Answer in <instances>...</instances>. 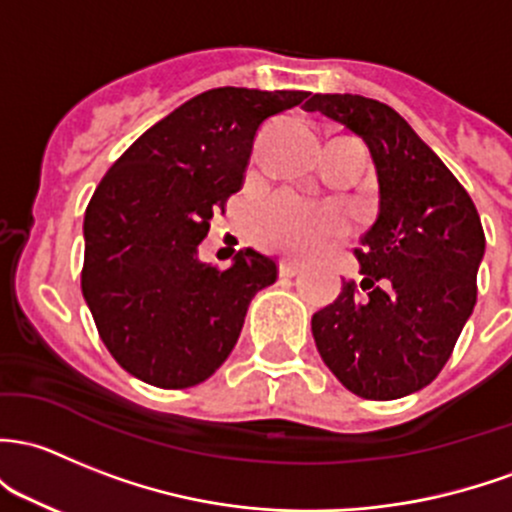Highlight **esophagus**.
I'll use <instances>...</instances> for the list:
<instances>
[{
	"mask_svg": "<svg viewBox=\"0 0 512 512\" xmlns=\"http://www.w3.org/2000/svg\"><path fill=\"white\" fill-rule=\"evenodd\" d=\"M299 272H301L299 262H292V260L279 262V274H282V277H294V274H299Z\"/></svg>",
	"mask_w": 512,
	"mask_h": 512,
	"instance_id": "esophagus-1",
	"label": "esophagus"
}]
</instances>
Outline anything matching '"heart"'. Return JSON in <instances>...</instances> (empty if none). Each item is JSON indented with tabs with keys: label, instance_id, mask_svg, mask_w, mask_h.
Returning <instances> with one entry per match:
<instances>
[{
	"label": "heart",
	"instance_id": "b5f03b06",
	"mask_svg": "<svg viewBox=\"0 0 512 512\" xmlns=\"http://www.w3.org/2000/svg\"><path fill=\"white\" fill-rule=\"evenodd\" d=\"M343 215L316 211L289 193L274 196L257 215V240L284 252H309L343 233Z\"/></svg>",
	"mask_w": 512,
	"mask_h": 512
}]
</instances>
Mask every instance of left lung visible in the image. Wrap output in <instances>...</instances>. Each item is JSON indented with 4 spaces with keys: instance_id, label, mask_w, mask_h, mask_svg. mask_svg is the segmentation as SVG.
Returning a JSON list of instances; mask_svg holds the SVG:
<instances>
[{
    "instance_id": "obj_1",
    "label": "left lung",
    "mask_w": 512,
    "mask_h": 512,
    "mask_svg": "<svg viewBox=\"0 0 512 512\" xmlns=\"http://www.w3.org/2000/svg\"><path fill=\"white\" fill-rule=\"evenodd\" d=\"M306 110L341 122L370 149L380 213L355 247L363 279L343 282L311 319L316 348L343 387L397 400L441 373L476 304L486 250L466 188L390 105L314 95Z\"/></svg>"
}]
</instances>
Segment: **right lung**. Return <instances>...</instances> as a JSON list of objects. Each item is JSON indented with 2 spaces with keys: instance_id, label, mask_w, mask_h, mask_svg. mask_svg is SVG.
<instances>
[{
  "instance_id": "right-lung-1",
  "label": "right lung",
  "mask_w": 512,
  "mask_h": 512,
  "mask_svg": "<svg viewBox=\"0 0 512 512\" xmlns=\"http://www.w3.org/2000/svg\"><path fill=\"white\" fill-rule=\"evenodd\" d=\"M304 90L213 88L149 127L102 176L85 211L80 287L102 343L164 390L203 383L238 343L277 262L240 250L228 270L198 260L215 213L242 188L262 122Z\"/></svg>"
}]
</instances>
